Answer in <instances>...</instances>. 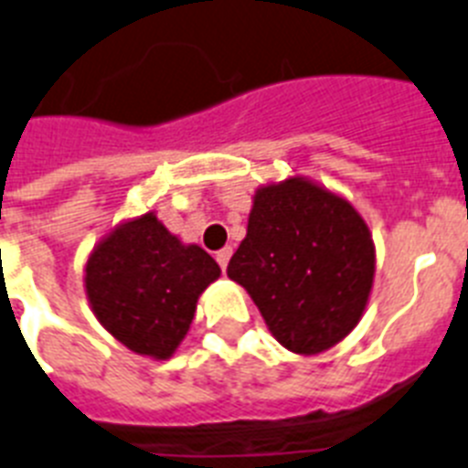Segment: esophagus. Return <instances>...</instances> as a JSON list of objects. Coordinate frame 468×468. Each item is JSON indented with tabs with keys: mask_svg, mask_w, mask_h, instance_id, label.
Returning a JSON list of instances; mask_svg holds the SVG:
<instances>
[{
	"mask_svg": "<svg viewBox=\"0 0 468 468\" xmlns=\"http://www.w3.org/2000/svg\"><path fill=\"white\" fill-rule=\"evenodd\" d=\"M229 258H231L229 246H227V249H222V250H218V255H215V261H218V265L222 267V270H227V262H229Z\"/></svg>",
	"mask_w": 468,
	"mask_h": 468,
	"instance_id": "obj_1",
	"label": "esophagus"
}]
</instances>
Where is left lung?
Returning a JSON list of instances; mask_svg holds the SVG:
<instances>
[{"label":"left lung","instance_id":"obj_1","mask_svg":"<svg viewBox=\"0 0 468 468\" xmlns=\"http://www.w3.org/2000/svg\"><path fill=\"white\" fill-rule=\"evenodd\" d=\"M369 227L346 198L289 177L255 191L249 231L227 265L283 348L329 350L357 326L374 282Z\"/></svg>","mask_w":468,"mask_h":468}]
</instances>
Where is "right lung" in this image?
I'll return each mask as SVG.
<instances>
[{"instance_id": "1", "label": "right lung", "mask_w": 468, "mask_h": 468, "mask_svg": "<svg viewBox=\"0 0 468 468\" xmlns=\"http://www.w3.org/2000/svg\"><path fill=\"white\" fill-rule=\"evenodd\" d=\"M218 277L219 265L201 246H185L146 213L91 250L85 289L111 336L134 353L167 359L189 331L198 295Z\"/></svg>"}]
</instances>
